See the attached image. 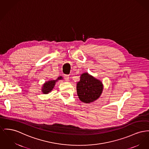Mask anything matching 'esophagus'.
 <instances>
[{
	"label": "esophagus",
	"instance_id": "34e87169",
	"mask_svg": "<svg viewBox=\"0 0 149 149\" xmlns=\"http://www.w3.org/2000/svg\"><path fill=\"white\" fill-rule=\"evenodd\" d=\"M64 78L66 81H69V75H65Z\"/></svg>",
	"mask_w": 149,
	"mask_h": 149
}]
</instances>
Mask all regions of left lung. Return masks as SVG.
<instances>
[{"mask_svg": "<svg viewBox=\"0 0 149 149\" xmlns=\"http://www.w3.org/2000/svg\"><path fill=\"white\" fill-rule=\"evenodd\" d=\"M77 84V94L83 102H93L101 96L103 91L102 83L88 72L83 73Z\"/></svg>", "mask_w": 149, "mask_h": 149, "instance_id": "8db88e82", "label": "left lung"}]
</instances>
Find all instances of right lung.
<instances>
[{
	"label": "right lung",
	"instance_id": "right-lung-1",
	"mask_svg": "<svg viewBox=\"0 0 149 149\" xmlns=\"http://www.w3.org/2000/svg\"><path fill=\"white\" fill-rule=\"evenodd\" d=\"M63 79V78L62 77H59L56 80H49L48 81H46L42 89V92H43V93L44 94H47L49 93V92H51V91L52 90L53 88L54 87L56 83L58 80H61Z\"/></svg>",
	"mask_w": 149,
	"mask_h": 149
}]
</instances>
